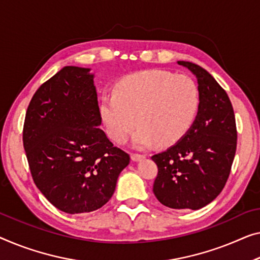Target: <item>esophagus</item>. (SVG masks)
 <instances>
[{"instance_id":"obj_1","label":"esophagus","mask_w":260,"mask_h":260,"mask_svg":"<svg viewBox=\"0 0 260 260\" xmlns=\"http://www.w3.org/2000/svg\"><path fill=\"white\" fill-rule=\"evenodd\" d=\"M131 158H132V160H133V161H140V160H142V158H145V155L133 153V154L131 155Z\"/></svg>"}]
</instances>
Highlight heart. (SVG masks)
I'll use <instances>...</instances> for the list:
<instances>
[{
	"mask_svg": "<svg viewBox=\"0 0 260 260\" xmlns=\"http://www.w3.org/2000/svg\"><path fill=\"white\" fill-rule=\"evenodd\" d=\"M200 106V90L191 77L146 70L120 80L114 95L103 98L100 115L117 143L128 140L138 121L135 147L172 146L190 131Z\"/></svg>",
	"mask_w": 260,
	"mask_h": 260,
	"instance_id": "1",
	"label": "heart"
}]
</instances>
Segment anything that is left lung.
<instances>
[{"label":"left lung","mask_w":260,"mask_h":260,"mask_svg":"<svg viewBox=\"0 0 260 260\" xmlns=\"http://www.w3.org/2000/svg\"><path fill=\"white\" fill-rule=\"evenodd\" d=\"M177 64L196 76L201 106L190 131L152 156L157 166L153 191L166 207L197 210L212 202L229 179L237 128L229 95L214 77L190 61Z\"/></svg>","instance_id":"obj_1"}]
</instances>
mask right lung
Returning a JSON list of instances; mask_svg holds the SVG:
<instances>
[{
  "label": "right lung",
  "instance_id": "right-lung-1",
  "mask_svg": "<svg viewBox=\"0 0 260 260\" xmlns=\"http://www.w3.org/2000/svg\"><path fill=\"white\" fill-rule=\"evenodd\" d=\"M100 123L90 69L63 68L41 85L26 110L23 146L31 176L45 199L68 214L106 204L129 164Z\"/></svg>",
  "mask_w": 260,
  "mask_h": 260
}]
</instances>
